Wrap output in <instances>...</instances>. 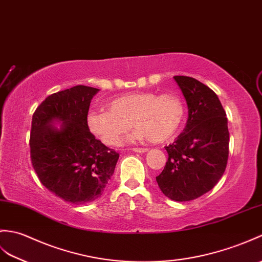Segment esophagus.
<instances>
[{
    "mask_svg": "<svg viewBox=\"0 0 262 262\" xmlns=\"http://www.w3.org/2000/svg\"><path fill=\"white\" fill-rule=\"evenodd\" d=\"M133 150L135 151V153H146L148 149L147 148H133Z\"/></svg>",
    "mask_w": 262,
    "mask_h": 262,
    "instance_id": "esophagus-1",
    "label": "esophagus"
}]
</instances>
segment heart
Segmentation results:
<instances>
[{
    "label": "heart",
    "mask_w": 262,
    "mask_h": 262,
    "mask_svg": "<svg viewBox=\"0 0 262 262\" xmlns=\"http://www.w3.org/2000/svg\"><path fill=\"white\" fill-rule=\"evenodd\" d=\"M107 111H90L86 123L91 135L106 146H117L129 124L135 127L126 143H137L148 137L151 143H163L181 128L185 116L183 102L176 96L135 93L117 97L106 103Z\"/></svg>",
    "instance_id": "obj_1"
}]
</instances>
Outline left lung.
<instances>
[{"label":"left lung","mask_w":262,"mask_h":262,"mask_svg":"<svg viewBox=\"0 0 262 262\" xmlns=\"http://www.w3.org/2000/svg\"><path fill=\"white\" fill-rule=\"evenodd\" d=\"M174 80L186 100L188 118L183 133L165 147L168 160L156 182L164 195L185 202L212 190L226 171L228 118L216 94L204 83L186 76Z\"/></svg>","instance_id":"obj_1"}]
</instances>
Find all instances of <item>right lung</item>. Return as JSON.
<instances>
[{"label":"right lung","instance_id":"right-lung-1","mask_svg":"<svg viewBox=\"0 0 262 262\" xmlns=\"http://www.w3.org/2000/svg\"><path fill=\"white\" fill-rule=\"evenodd\" d=\"M98 91L87 86L59 91L47 97L33 114V168L41 183L66 202L86 204L98 199L119 159L87 127L90 101Z\"/></svg>","mask_w":262,"mask_h":262}]
</instances>
